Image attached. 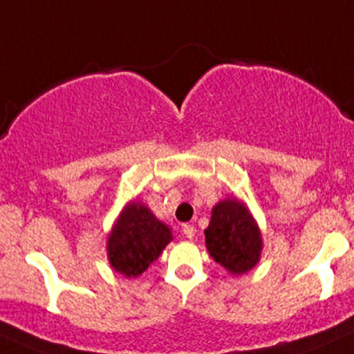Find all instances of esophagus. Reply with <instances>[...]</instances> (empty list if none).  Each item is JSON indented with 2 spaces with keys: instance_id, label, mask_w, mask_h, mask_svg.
Here are the masks:
<instances>
[{
  "instance_id": "34e87169",
  "label": "esophagus",
  "mask_w": 354,
  "mask_h": 354,
  "mask_svg": "<svg viewBox=\"0 0 354 354\" xmlns=\"http://www.w3.org/2000/svg\"><path fill=\"white\" fill-rule=\"evenodd\" d=\"M181 232H183V235L187 236V239L192 240L195 236V233H197V230H195L192 225H183L181 226Z\"/></svg>"
}]
</instances>
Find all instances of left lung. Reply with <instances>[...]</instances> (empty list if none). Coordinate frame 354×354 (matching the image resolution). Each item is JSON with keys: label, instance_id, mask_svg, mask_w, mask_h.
<instances>
[{"label": "left lung", "instance_id": "left-lung-1", "mask_svg": "<svg viewBox=\"0 0 354 354\" xmlns=\"http://www.w3.org/2000/svg\"><path fill=\"white\" fill-rule=\"evenodd\" d=\"M209 256L232 275L239 277L259 263L263 236L245 202L236 197L219 201L204 230Z\"/></svg>", "mask_w": 354, "mask_h": 354}]
</instances>
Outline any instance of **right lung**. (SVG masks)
<instances>
[{
  "instance_id": "1",
  "label": "right lung",
  "mask_w": 354,
  "mask_h": 354,
  "mask_svg": "<svg viewBox=\"0 0 354 354\" xmlns=\"http://www.w3.org/2000/svg\"><path fill=\"white\" fill-rule=\"evenodd\" d=\"M173 232L143 202L129 201L107 236V259L114 272L136 279L162 254Z\"/></svg>"
}]
</instances>
